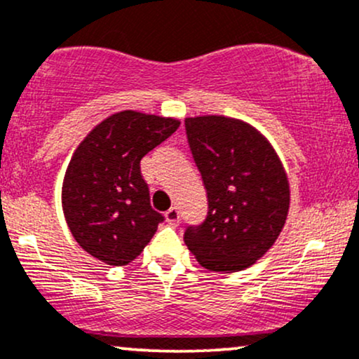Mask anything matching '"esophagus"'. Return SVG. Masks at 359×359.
<instances>
[{
    "label": "esophagus",
    "mask_w": 359,
    "mask_h": 359,
    "mask_svg": "<svg viewBox=\"0 0 359 359\" xmlns=\"http://www.w3.org/2000/svg\"><path fill=\"white\" fill-rule=\"evenodd\" d=\"M165 221L170 224V226H177V224L180 222V214H179V210H177V207H172V209L167 210Z\"/></svg>",
    "instance_id": "obj_1"
}]
</instances>
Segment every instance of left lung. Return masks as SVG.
I'll return each instance as SVG.
<instances>
[{
    "mask_svg": "<svg viewBox=\"0 0 359 359\" xmlns=\"http://www.w3.org/2000/svg\"><path fill=\"white\" fill-rule=\"evenodd\" d=\"M185 130L209 204L204 224L185 231V244L205 269H248L273 248L286 224L291 187L284 163L244 120L189 116Z\"/></svg>",
    "mask_w": 359,
    "mask_h": 359,
    "instance_id": "8db88e82",
    "label": "left lung"
}]
</instances>
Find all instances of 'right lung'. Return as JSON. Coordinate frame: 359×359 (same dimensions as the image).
<instances>
[{"label": "right lung", "mask_w": 359, "mask_h": 359, "mask_svg": "<svg viewBox=\"0 0 359 359\" xmlns=\"http://www.w3.org/2000/svg\"><path fill=\"white\" fill-rule=\"evenodd\" d=\"M179 125L172 116L122 110L76 147L63 177L62 207L72 236L90 256L125 266L150 243L163 217L150 205L140 161Z\"/></svg>", "instance_id": "1"}]
</instances>
